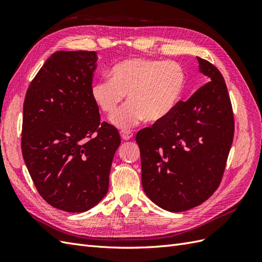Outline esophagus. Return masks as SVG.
<instances>
[{"label": "esophagus", "mask_w": 262, "mask_h": 262, "mask_svg": "<svg viewBox=\"0 0 262 262\" xmlns=\"http://www.w3.org/2000/svg\"><path fill=\"white\" fill-rule=\"evenodd\" d=\"M120 136H121L122 140L128 141L133 137V133L131 131H128V130H122V131H120Z\"/></svg>", "instance_id": "obj_1"}]
</instances>
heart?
Listing matches in <instances>:
<instances>
[{"label":"heart","instance_id":"1","mask_svg":"<svg viewBox=\"0 0 262 262\" xmlns=\"http://www.w3.org/2000/svg\"><path fill=\"white\" fill-rule=\"evenodd\" d=\"M186 72L179 63L155 59H126L115 66L110 78L94 82L92 98L102 113L113 117L126 95V104L114 118L119 128L158 122L167 118L182 96Z\"/></svg>","mask_w":262,"mask_h":262}]
</instances>
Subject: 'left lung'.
Listing matches in <instances>:
<instances>
[{"mask_svg":"<svg viewBox=\"0 0 262 262\" xmlns=\"http://www.w3.org/2000/svg\"><path fill=\"white\" fill-rule=\"evenodd\" d=\"M209 77L162 121L137 133L144 192L158 207L182 212L215 192L234 138V114L223 75L198 58Z\"/></svg>","mask_w":262,"mask_h":262,"instance_id":"1","label":"left lung"}]
</instances>
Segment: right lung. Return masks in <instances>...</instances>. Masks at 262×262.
I'll use <instances>...</instances> for the list:
<instances>
[{
  "instance_id": "1",
  "label": "right lung",
  "mask_w": 262,
  "mask_h": 262,
  "mask_svg": "<svg viewBox=\"0 0 262 262\" xmlns=\"http://www.w3.org/2000/svg\"><path fill=\"white\" fill-rule=\"evenodd\" d=\"M96 62L95 51L54 52L24 100V161L42 199L66 212L89 211L106 195L121 143L92 98Z\"/></svg>"
}]
</instances>
